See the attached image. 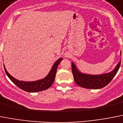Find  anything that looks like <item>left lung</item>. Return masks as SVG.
Here are the masks:
<instances>
[{"label": "left lung", "mask_w": 123, "mask_h": 123, "mask_svg": "<svg viewBox=\"0 0 123 123\" xmlns=\"http://www.w3.org/2000/svg\"><path fill=\"white\" fill-rule=\"evenodd\" d=\"M72 71L77 85L88 89H100L105 87L112 80L120 67L121 61L112 71L100 75H90L82 73L72 62Z\"/></svg>", "instance_id": "obj_1"}]
</instances>
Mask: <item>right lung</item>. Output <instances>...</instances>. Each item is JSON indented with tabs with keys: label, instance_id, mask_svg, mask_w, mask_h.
Here are the masks:
<instances>
[{
	"label": "right lung",
	"instance_id": "1",
	"mask_svg": "<svg viewBox=\"0 0 123 123\" xmlns=\"http://www.w3.org/2000/svg\"><path fill=\"white\" fill-rule=\"evenodd\" d=\"M62 60V58H59L58 60L55 61L46 77H45L43 79L33 81V82H25V81H20L16 79L7 72L4 64V67L5 73L7 76L17 87L28 92H37L45 90L49 88L52 85L55 79V74H56L58 65L59 64V63Z\"/></svg>",
	"mask_w": 123,
	"mask_h": 123
}]
</instances>
